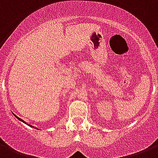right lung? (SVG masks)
Instances as JSON below:
<instances>
[{"instance_id":"add662e5","label":"right lung","mask_w":158,"mask_h":158,"mask_svg":"<svg viewBox=\"0 0 158 158\" xmlns=\"http://www.w3.org/2000/svg\"><path fill=\"white\" fill-rule=\"evenodd\" d=\"M14 115H15V114H14ZM15 117H17V119H19V121H21V122H24L25 124H27V126H29V127H32V126H31V125H29V124H27V123H26V122H25L24 121H23V120H22V119H21V118H19V117H18L17 116H16V115H15Z\"/></svg>"}]
</instances>
